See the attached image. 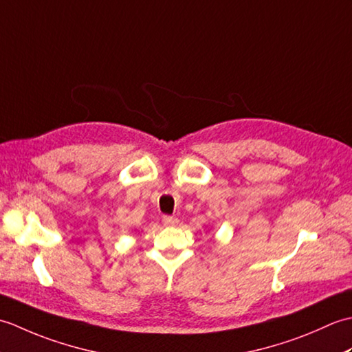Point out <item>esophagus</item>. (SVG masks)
<instances>
[{"mask_svg": "<svg viewBox=\"0 0 352 352\" xmlns=\"http://www.w3.org/2000/svg\"><path fill=\"white\" fill-rule=\"evenodd\" d=\"M162 222H163V226H166V227H175L178 223V218H175V216H163Z\"/></svg>", "mask_w": 352, "mask_h": 352, "instance_id": "34e87169", "label": "esophagus"}]
</instances>
